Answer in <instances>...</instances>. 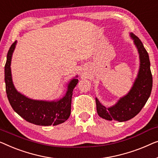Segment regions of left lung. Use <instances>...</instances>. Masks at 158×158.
<instances>
[{
  "label": "left lung",
  "mask_w": 158,
  "mask_h": 158,
  "mask_svg": "<svg viewBox=\"0 0 158 158\" xmlns=\"http://www.w3.org/2000/svg\"><path fill=\"white\" fill-rule=\"evenodd\" d=\"M130 35L139 54L138 73L129 92L120 97L114 105L106 107L95 98L97 114L106 120L125 122L133 118L145 106L152 91V76L149 55L140 39L132 33Z\"/></svg>",
  "instance_id": "left-lung-1"
}]
</instances>
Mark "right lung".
<instances>
[{"mask_svg":"<svg viewBox=\"0 0 158 158\" xmlns=\"http://www.w3.org/2000/svg\"><path fill=\"white\" fill-rule=\"evenodd\" d=\"M17 41L10 46L5 65L6 94L13 110L28 123L41 126L57 125L67 120L71 114L73 90L77 86L78 76L67 84L66 94L62 98L52 101L37 100L28 98L15 89L11 74V59Z\"/></svg>","mask_w":158,"mask_h":158,"instance_id":"obj_1","label":"right lung"}]
</instances>
